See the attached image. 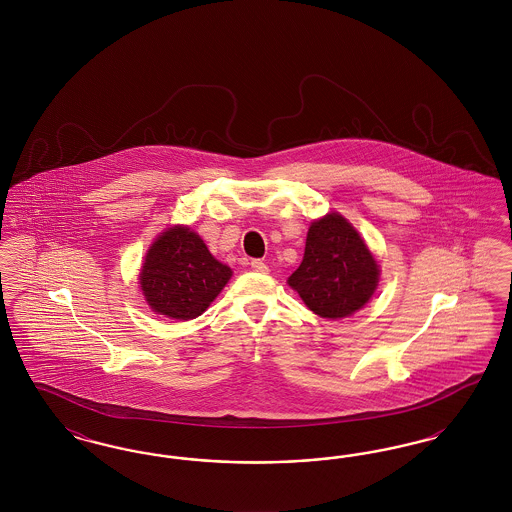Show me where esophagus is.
Returning a JSON list of instances; mask_svg holds the SVG:
<instances>
[{"mask_svg":"<svg viewBox=\"0 0 512 512\" xmlns=\"http://www.w3.org/2000/svg\"><path fill=\"white\" fill-rule=\"evenodd\" d=\"M249 265H251V268H253L255 272H267L268 270L267 265H265L261 259H253Z\"/></svg>","mask_w":512,"mask_h":512,"instance_id":"obj_1","label":"esophagus"}]
</instances>
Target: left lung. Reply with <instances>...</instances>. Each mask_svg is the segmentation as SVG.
I'll use <instances>...</instances> for the list:
<instances>
[{"mask_svg":"<svg viewBox=\"0 0 512 512\" xmlns=\"http://www.w3.org/2000/svg\"><path fill=\"white\" fill-rule=\"evenodd\" d=\"M380 270L357 230L332 213L311 224L305 255L288 284L318 317L359 311L378 286Z\"/></svg>","mask_w":512,"mask_h":512,"instance_id":"left-lung-1","label":"left lung"}]
</instances>
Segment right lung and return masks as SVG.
Returning <instances> with one entry per match:
<instances>
[{
    "label": "right lung",
    "mask_w": 512,
    "mask_h": 512,
    "mask_svg": "<svg viewBox=\"0 0 512 512\" xmlns=\"http://www.w3.org/2000/svg\"><path fill=\"white\" fill-rule=\"evenodd\" d=\"M203 240L186 226H174L147 251L140 286L149 307L176 320L199 317L230 280Z\"/></svg>",
    "instance_id": "add662e5"
}]
</instances>
